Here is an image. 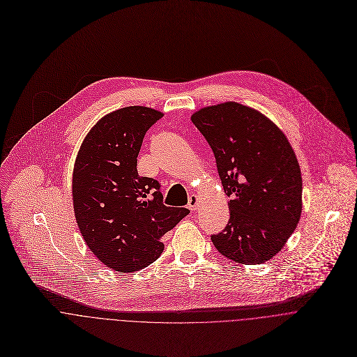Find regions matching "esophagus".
Returning <instances> with one entry per match:
<instances>
[{"mask_svg": "<svg viewBox=\"0 0 357 357\" xmlns=\"http://www.w3.org/2000/svg\"><path fill=\"white\" fill-rule=\"evenodd\" d=\"M188 207L192 210V211H196L197 207H199V199L196 195H192L189 197V203H188Z\"/></svg>", "mask_w": 357, "mask_h": 357, "instance_id": "esophagus-1", "label": "esophagus"}]
</instances>
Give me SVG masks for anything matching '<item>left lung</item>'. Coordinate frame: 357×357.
<instances>
[{
    "mask_svg": "<svg viewBox=\"0 0 357 357\" xmlns=\"http://www.w3.org/2000/svg\"><path fill=\"white\" fill-rule=\"evenodd\" d=\"M192 122L231 197L228 224L211 235L214 247L238 264L272 259L301 215V172L290 143L268 117L236 102L200 109Z\"/></svg>",
    "mask_w": 357,
    "mask_h": 357,
    "instance_id": "left-lung-1",
    "label": "left lung"
}]
</instances>
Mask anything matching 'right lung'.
<instances>
[{"instance_id":"1","label":"right lung","mask_w":357,"mask_h":357,"mask_svg":"<svg viewBox=\"0 0 357 357\" xmlns=\"http://www.w3.org/2000/svg\"><path fill=\"white\" fill-rule=\"evenodd\" d=\"M161 117L146 106L114 110L91 129L75 160L78 228L93 255L116 272H136L158 259L161 236L189 214L165 206L160 182L137 174L143 139Z\"/></svg>"}]
</instances>
